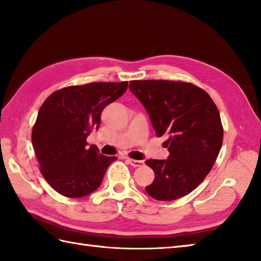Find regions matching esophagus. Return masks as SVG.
<instances>
[{
	"mask_svg": "<svg viewBox=\"0 0 261 261\" xmlns=\"http://www.w3.org/2000/svg\"><path fill=\"white\" fill-rule=\"evenodd\" d=\"M126 160L132 167H141V166H143V164H145L142 160H137V159H131V158H126Z\"/></svg>",
	"mask_w": 261,
	"mask_h": 261,
	"instance_id": "1",
	"label": "esophagus"
}]
</instances>
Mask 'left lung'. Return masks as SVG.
Returning a JSON list of instances; mask_svg holds the SVG:
<instances>
[{"label": "left lung", "instance_id": "obj_1", "mask_svg": "<svg viewBox=\"0 0 261 261\" xmlns=\"http://www.w3.org/2000/svg\"><path fill=\"white\" fill-rule=\"evenodd\" d=\"M129 88L146 108L157 137H167L169 157L149 159L154 171L146 192L158 201L187 195L212 169L223 142V126L213 99L181 81H131Z\"/></svg>", "mask_w": 261, "mask_h": 261}]
</instances>
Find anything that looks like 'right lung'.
Wrapping results in <instances>:
<instances>
[{
  "mask_svg": "<svg viewBox=\"0 0 261 261\" xmlns=\"http://www.w3.org/2000/svg\"><path fill=\"white\" fill-rule=\"evenodd\" d=\"M127 88V82H94L60 88L39 109L31 140L48 184L66 197H83L101 185L116 157L87 147L86 138L98 129L101 113Z\"/></svg>",
  "mask_w": 261,
  "mask_h": 261,
  "instance_id": "right-lung-1",
  "label": "right lung"
}]
</instances>
